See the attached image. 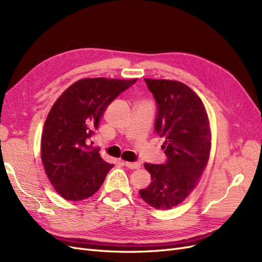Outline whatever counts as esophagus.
<instances>
[{"mask_svg": "<svg viewBox=\"0 0 262 262\" xmlns=\"http://www.w3.org/2000/svg\"><path fill=\"white\" fill-rule=\"evenodd\" d=\"M124 165L130 169H139L141 164L138 162H124Z\"/></svg>", "mask_w": 262, "mask_h": 262, "instance_id": "obj_1", "label": "esophagus"}]
</instances>
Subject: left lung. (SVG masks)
<instances>
[{"instance_id": "obj_1", "label": "left lung", "mask_w": 262, "mask_h": 262, "mask_svg": "<svg viewBox=\"0 0 262 262\" xmlns=\"http://www.w3.org/2000/svg\"><path fill=\"white\" fill-rule=\"evenodd\" d=\"M157 102L155 131L165 138L167 162L145 163L152 182L140 190L150 207L169 210L180 204L199 184L210 157L211 128L200 97L186 84L144 78Z\"/></svg>"}]
</instances>
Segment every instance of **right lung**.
<instances>
[{
  "label": "right lung",
  "mask_w": 262,
  "mask_h": 262,
  "mask_svg": "<svg viewBox=\"0 0 262 262\" xmlns=\"http://www.w3.org/2000/svg\"><path fill=\"white\" fill-rule=\"evenodd\" d=\"M138 81L82 78L63 92L47 116L41 136V161L55 192L69 201L92 196L112 164L89 144L107 107Z\"/></svg>",
  "instance_id": "add662e5"
}]
</instances>
